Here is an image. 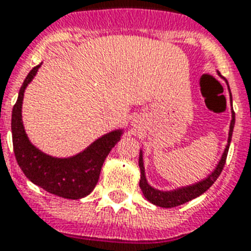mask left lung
Segmentation results:
<instances>
[{"label":"left lung","mask_w":251,"mask_h":251,"mask_svg":"<svg viewBox=\"0 0 251 251\" xmlns=\"http://www.w3.org/2000/svg\"><path fill=\"white\" fill-rule=\"evenodd\" d=\"M219 76L226 80V86H228V91H229L230 95V104H232V94H230L229 84L226 82V79L224 76L220 75V73L218 72ZM234 112L232 109V120H230L229 125V133H228V143L226 146V150L223 152L220 160L216 164L215 169L211 172L210 175L207 176L206 178L201 179L198 182L193 183V185H187V186H181L177 187V189H173V190H159V189H155L153 186H151L146 178V172H145V163H143V151L141 150L139 152V168H141V179H139V187L142 189V193L145 195V198L151 202L155 206L163 207V208H172V207L181 206L183 203L189 202L191 199L197 198L199 195H202L204 191H207L212 186V183L218 179V177L222 173L224 164H226V155H228V150H229L230 141H232V134H233V127L234 122H236V118H234Z\"/></svg>","instance_id":"1"}]
</instances>
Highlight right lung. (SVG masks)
I'll return each mask as SVG.
<instances>
[{"mask_svg":"<svg viewBox=\"0 0 251 251\" xmlns=\"http://www.w3.org/2000/svg\"><path fill=\"white\" fill-rule=\"evenodd\" d=\"M41 66L37 65L25 76L11 114L13 147L18 164L25 177L45 191L66 199L84 198L94 190L108 153L121 139L124 130H112L74 156L56 157L33 146L25 134L22 120L25 91Z\"/></svg>","mask_w":251,"mask_h":251,"instance_id":"right-lung-1","label":"right lung"}]
</instances>
